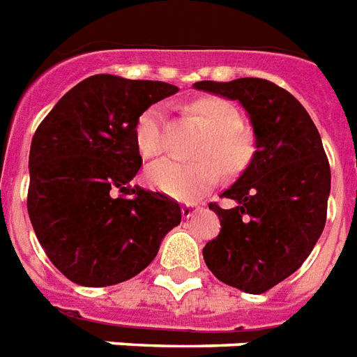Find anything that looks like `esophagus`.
<instances>
[{
	"mask_svg": "<svg viewBox=\"0 0 357 357\" xmlns=\"http://www.w3.org/2000/svg\"><path fill=\"white\" fill-rule=\"evenodd\" d=\"M199 210H200L199 206H195V204H185V206H183V208H181V213H183V218L189 219V218H192V215H195V213L199 212Z\"/></svg>",
	"mask_w": 357,
	"mask_h": 357,
	"instance_id": "1",
	"label": "esophagus"
}]
</instances>
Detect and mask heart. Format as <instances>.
I'll return each mask as SVG.
<instances>
[{
  "instance_id": "b5f03b06",
  "label": "heart",
  "mask_w": 357,
  "mask_h": 357,
  "mask_svg": "<svg viewBox=\"0 0 357 357\" xmlns=\"http://www.w3.org/2000/svg\"><path fill=\"white\" fill-rule=\"evenodd\" d=\"M206 128L195 155L202 157L191 162L160 160L149 166L147 181L157 191L183 202H197L221 179V168L236 174L252 162L257 142L248 126L240 125L238 113L221 98H200L187 107ZM134 144L144 158L162 153V107H147L134 125ZM215 158V161L211 158Z\"/></svg>"
}]
</instances>
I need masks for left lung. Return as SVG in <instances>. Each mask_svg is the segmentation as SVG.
Returning a JSON list of instances; mask_svg holds the SVG:
<instances>
[{
	"label": "left lung",
	"instance_id": "8db88e82",
	"mask_svg": "<svg viewBox=\"0 0 357 357\" xmlns=\"http://www.w3.org/2000/svg\"><path fill=\"white\" fill-rule=\"evenodd\" d=\"M195 89L238 100L250 115L257 151L221 199L210 202L221 231L202 250L213 276L245 293L268 291L310 255L326 227L331 168L310 115L286 89L242 77Z\"/></svg>",
	"mask_w": 357,
	"mask_h": 357
}]
</instances>
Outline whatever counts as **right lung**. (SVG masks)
<instances>
[{"label": "right lung", "instance_id": "add662e5", "mask_svg": "<svg viewBox=\"0 0 357 357\" xmlns=\"http://www.w3.org/2000/svg\"><path fill=\"white\" fill-rule=\"evenodd\" d=\"M176 92L162 81L92 75L66 92L33 134L30 221L52 265L79 286L130 280L181 223L176 200L130 185L142 168L134 125Z\"/></svg>", "mask_w": 357, "mask_h": 357}]
</instances>
